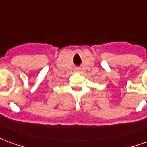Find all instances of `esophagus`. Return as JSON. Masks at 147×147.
<instances>
[{
  "label": "esophagus",
  "mask_w": 147,
  "mask_h": 147,
  "mask_svg": "<svg viewBox=\"0 0 147 147\" xmlns=\"http://www.w3.org/2000/svg\"><path fill=\"white\" fill-rule=\"evenodd\" d=\"M79 71H80V69H78V68L76 69V72H79Z\"/></svg>",
  "instance_id": "esophagus-1"
}]
</instances>
